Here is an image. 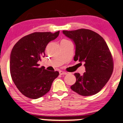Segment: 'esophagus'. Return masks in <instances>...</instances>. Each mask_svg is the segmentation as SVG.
I'll return each mask as SVG.
<instances>
[{"label": "esophagus", "mask_w": 123, "mask_h": 123, "mask_svg": "<svg viewBox=\"0 0 123 123\" xmlns=\"http://www.w3.org/2000/svg\"><path fill=\"white\" fill-rule=\"evenodd\" d=\"M60 74H61V75H63V74H67V73L65 72H63V71H60Z\"/></svg>", "instance_id": "34e87169"}]
</instances>
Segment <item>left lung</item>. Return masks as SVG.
I'll return each instance as SVG.
<instances>
[{"label": "left lung", "mask_w": 123, "mask_h": 123, "mask_svg": "<svg viewBox=\"0 0 123 123\" xmlns=\"http://www.w3.org/2000/svg\"><path fill=\"white\" fill-rule=\"evenodd\" d=\"M76 45L74 60L84 62L86 72L83 75L75 73L76 81L70 88L82 96L99 92L111 78L113 71V59L102 36L87 29L63 31Z\"/></svg>", "instance_id": "8db88e82"}]
</instances>
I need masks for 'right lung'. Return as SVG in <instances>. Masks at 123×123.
<instances>
[{
	"mask_svg": "<svg viewBox=\"0 0 123 123\" xmlns=\"http://www.w3.org/2000/svg\"><path fill=\"white\" fill-rule=\"evenodd\" d=\"M60 31L51 33L34 32L22 37L12 48L10 70L17 88L25 97L37 99L50 91L59 75L58 71H49L39 67V61L44 57L48 43L58 36Z\"/></svg>",
	"mask_w": 123,
	"mask_h": 123,
	"instance_id": "obj_1",
	"label": "right lung"
}]
</instances>
